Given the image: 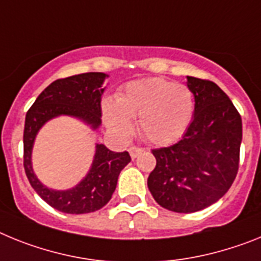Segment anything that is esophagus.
I'll return each mask as SVG.
<instances>
[{
    "label": "esophagus",
    "instance_id": "1",
    "mask_svg": "<svg viewBox=\"0 0 261 261\" xmlns=\"http://www.w3.org/2000/svg\"><path fill=\"white\" fill-rule=\"evenodd\" d=\"M142 151H143V148H140V147H137V146H131L130 148H128V152H130V156L133 159L139 156L140 153H142Z\"/></svg>",
    "mask_w": 261,
    "mask_h": 261
}]
</instances>
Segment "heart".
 I'll return each mask as SVG.
<instances>
[{"label":"heart","mask_w":261,"mask_h":261,"mask_svg":"<svg viewBox=\"0 0 261 261\" xmlns=\"http://www.w3.org/2000/svg\"><path fill=\"white\" fill-rule=\"evenodd\" d=\"M194 93L185 84L165 79H144L127 84L115 101L103 102V117L119 137L133 130L131 119H138V130L158 146L180 139L189 127L194 114Z\"/></svg>","instance_id":"heart-1"}]
</instances>
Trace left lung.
Masks as SVG:
<instances>
[{
    "label": "left lung",
    "mask_w": 261,
    "mask_h": 261,
    "mask_svg": "<svg viewBox=\"0 0 261 261\" xmlns=\"http://www.w3.org/2000/svg\"><path fill=\"white\" fill-rule=\"evenodd\" d=\"M194 117L180 142L152 149L156 167L147 185L159 205L194 213L217 202L237 177L242 118L231 99L209 80L188 76Z\"/></svg>",
    "instance_id": "obj_1"
}]
</instances>
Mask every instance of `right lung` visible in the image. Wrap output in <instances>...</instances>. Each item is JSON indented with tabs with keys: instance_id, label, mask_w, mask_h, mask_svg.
<instances>
[{
	"instance_id": "right-lung-1",
	"label": "right lung",
	"mask_w": 261,
	"mask_h": 261,
	"mask_svg": "<svg viewBox=\"0 0 261 261\" xmlns=\"http://www.w3.org/2000/svg\"><path fill=\"white\" fill-rule=\"evenodd\" d=\"M108 74L101 72L74 74L59 79L40 93L26 114L23 131V167L31 187L49 206L68 214H85L99 210L110 201L118 176L131 162L127 151L114 152L97 144L89 172L80 184L68 190H54L38 180L33 171L31 152L36 134L43 124L59 115L76 117L90 124L93 130L101 124L102 84Z\"/></svg>"
}]
</instances>
